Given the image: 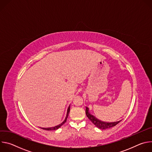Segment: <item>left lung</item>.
<instances>
[{"instance_id":"8db88e82","label":"left lung","mask_w":152,"mask_h":152,"mask_svg":"<svg viewBox=\"0 0 152 152\" xmlns=\"http://www.w3.org/2000/svg\"><path fill=\"white\" fill-rule=\"evenodd\" d=\"M86 115L87 116V117L91 120V121L99 129H110L111 127H113L118 124L122 120H120L117 121H114V122H106V121H102L97 118H96L94 115L91 114L90 112V109L89 107L86 106Z\"/></svg>"}]
</instances>
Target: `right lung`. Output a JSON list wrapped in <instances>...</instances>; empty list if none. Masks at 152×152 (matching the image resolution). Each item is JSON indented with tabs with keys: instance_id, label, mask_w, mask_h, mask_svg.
Wrapping results in <instances>:
<instances>
[{
	"instance_id": "1",
	"label": "right lung",
	"mask_w": 152,
	"mask_h": 152,
	"mask_svg": "<svg viewBox=\"0 0 152 152\" xmlns=\"http://www.w3.org/2000/svg\"><path fill=\"white\" fill-rule=\"evenodd\" d=\"M70 104L69 105V106L68 107V109H67V114H66V118H65L64 120L60 124H59L58 125H56L55 126H53V127H40L42 129L44 130H47V131H54V130H56V129H58L62 125H63L67 121V117L69 116V113H70Z\"/></svg>"
}]
</instances>
